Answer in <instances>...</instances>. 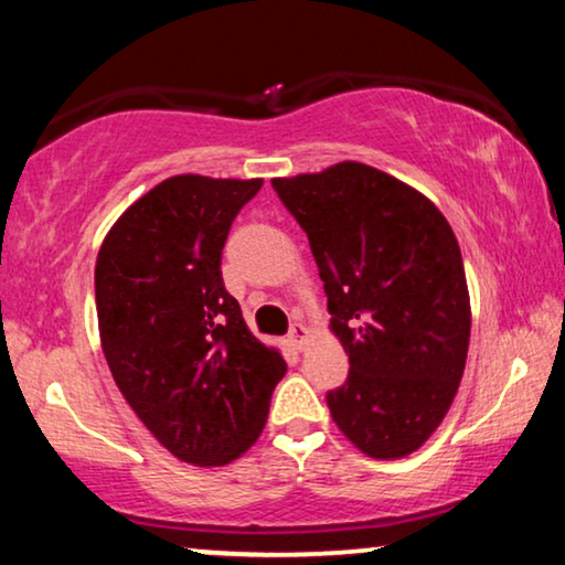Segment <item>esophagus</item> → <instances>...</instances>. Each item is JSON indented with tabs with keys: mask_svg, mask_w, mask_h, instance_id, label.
<instances>
[{
	"mask_svg": "<svg viewBox=\"0 0 565 565\" xmlns=\"http://www.w3.org/2000/svg\"><path fill=\"white\" fill-rule=\"evenodd\" d=\"M289 343L295 345L297 351H302L305 349V343H307V338H310V330H307L302 322H295V326L289 328Z\"/></svg>",
	"mask_w": 565,
	"mask_h": 565,
	"instance_id": "obj_1",
	"label": "esophagus"
}]
</instances>
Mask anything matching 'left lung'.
<instances>
[{"label":"left lung","mask_w":565,"mask_h":565,"mask_svg":"<svg viewBox=\"0 0 565 565\" xmlns=\"http://www.w3.org/2000/svg\"><path fill=\"white\" fill-rule=\"evenodd\" d=\"M310 239L349 377L326 395L361 452L393 460L424 445L460 387L470 297L460 245L426 195L361 162L276 178Z\"/></svg>","instance_id":"8db88e82"}]
</instances>
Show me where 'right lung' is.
I'll return each mask as SVG.
<instances>
[{"label":"right lung","instance_id":"obj_1","mask_svg":"<svg viewBox=\"0 0 565 565\" xmlns=\"http://www.w3.org/2000/svg\"><path fill=\"white\" fill-rule=\"evenodd\" d=\"M263 180L175 175L113 224L95 302L113 380L178 460L227 465L258 439L287 372L224 289L230 227Z\"/></svg>","mask_w":565,"mask_h":565}]
</instances>
